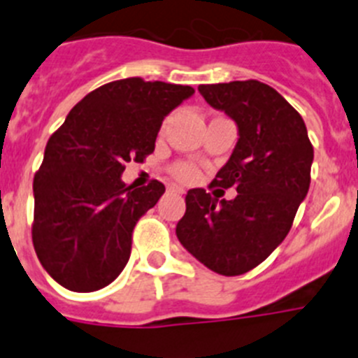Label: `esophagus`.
Segmentation results:
<instances>
[{"label": "esophagus", "mask_w": 358, "mask_h": 358, "mask_svg": "<svg viewBox=\"0 0 358 358\" xmlns=\"http://www.w3.org/2000/svg\"><path fill=\"white\" fill-rule=\"evenodd\" d=\"M170 192V194H185V189L181 188V186H177V185H169V188H166Z\"/></svg>", "instance_id": "esophagus-1"}]
</instances>
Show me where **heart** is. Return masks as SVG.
<instances>
[{
    "instance_id": "heart-1",
    "label": "heart",
    "mask_w": 358,
    "mask_h": 358,
    "mask_svg": "<svg viewBox=\"0 0 358 358\" xmlns=\"http://www.w3.org/2000/svg\"><path fill=\"white\" fill-rule=\"evenodd\" d=\"M173 176L179 179V181H194L195 177H197V169H195L194 164L189 163H177L176 166L172 169Z\"/></svg>"
}]
</instances>
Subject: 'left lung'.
<instances>
[{
    "instance_id": "obj_1",
    "label": "left lung",
    "mask_w": 358,
    "mask_h": 358,
    "mask_svg": "<svg viewBox=\"0 0 358 358\" xmlns=\"http://www.w3.org/2000/svg\"><path fill=\"white\" fill-rule=\"evenodd\" d=\"M199 93L236 123L238 141L211 185L238 194L218 201L206 189H189L176 235L213 273L238 276L289 235L308 194L314 148L299 113L264 82L199 85Z\"/></svg>"
}]
</instances>
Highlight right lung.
<instances>
[{"label":"right lung","instance_id":"add662e5","mask_svg":"<svg viewBox=\"0 0 358 358\" xmlns=\"http://www.w3.org/2000/svg\"><path fill=\"white\" fill-rule=\"evenodd\" d=\"M194 93L138 77L109 82L85 94L53 132L34 177L31 240L59 285L94 292L120 276L136 222L164 194L159 181L125 185V163L154 152L163 120Z\"/></svg>","mask_w":358,"mask_h":358}]
</instances>
